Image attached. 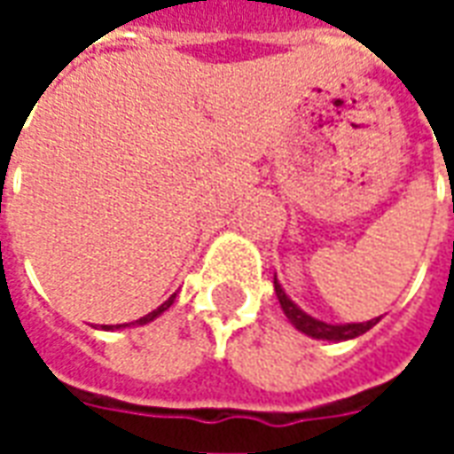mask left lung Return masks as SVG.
Returning a JSON list of instances; mask_svg holds the SVG:
<instances>
[{
  "mask_svg": "<svg viewBox=\"0 0 454 454\" xmlns=\"http://www.w3.org/2000/svg\"><path fill=\"white\" fill-rule=\"evenodd\" d=\"M275 294L279 299V306H282V311L289 318V324L294 325L296 331H301L309 338H316V340H331V342H342V340H352V338H357V335L367 333L372 325L380 324V318H372V321H364V324H325L321 318H314V316H309L301 309V306H296L289 294H286L282 285H279V279L275 275Z\"/></svg>",
  "mask_w": 454,
  "mask_h": 454,
  "instance_id": "left-lung-1",
  "label": "left lung"
}]
</instances>
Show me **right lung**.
<instances>
[{"label": "right lung", "instance_id": "add662e5", "mask_svg": "<svg viewBox=\"0 0 454 454\" xmlns=\"http://www.w3.org/2000/svg\"><path fill=\"white\" fill-rule=\"evenodd\" d=\"M175 296H177V294H172V296H169V299H168V301H165V304H160L158 309H155V311H150V314H145V316H143V318H138V321H133V324L102 325V331H121V328H126V325H145V324H150V321H155V318H158V316L165 314V311H168L169 306L175 304Z\"/></svg>", "mask_w": 454, "mask_h": 454}]
</instances>
